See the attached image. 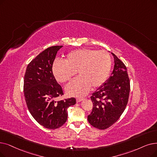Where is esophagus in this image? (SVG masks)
<instances>
[{"instance_id": "34e87169", "label": "esophagus", "mask_w": 157, "mask_h": 157, "mask_svg": "<svg viewBox=\"0 0 157 157\" xmlns=\"http://www.w3.org/2000/svg\"><path fill=\"white\" fill-rule=\"evenodd\" d=\"M85 99L84 98H77L76 99V101L78 102H78H81V101H83Z\"/></svg>"}]
</instances>
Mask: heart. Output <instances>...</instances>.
I'll return each mask as SVG.
<instances>
[{"instance_id":"obj_1","label":"heart","mask_w":157,"mask_h":157,"mask_svg":"<svg viewBox=\"0 0 157 157\" xmlns=\"http://www.w3.org/2000/svg\"><path fill=\"white\" fill-rule=\"evenodd\" d=\"M112 67V58L107 51L81 49L70 52L64 62L56 60L52 65V73L62 83L75 79L66 87L67 93L71 96L81 97L89 92L91 87L97 88L106 81Z\"/></svg>"}]
</instances>
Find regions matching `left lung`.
<instances>
[{
	"instance_id": "left-lung-1",
	"label": "left lung",
	"mask_w": 157,
	"mask_h": 157,
	"mask_svg": "<svg viewBox=\"0 0 157 157\" xmlns=\"http://www.w3.org/2000/svg\"><path fill=\"white\" fill-rule=\"evenodd\" d=\"M112 54L115 63L112 75L90 98L93 108L88 115V121L99 129L110 127L119 119L128 104L130 91L126 67Z\"/></svg>"
}]
</instances>
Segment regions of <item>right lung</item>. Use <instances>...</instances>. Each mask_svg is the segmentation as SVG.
I'll return each mask as SVG.
<instances>
[{
  "instance_id": "right-lung-1",
  "label": "right lung",
  "mask_w": 157,
  "mask_h": 157,
  "mask_svg": "<svg viewBox=\"0 0 157 157\" xmlns=\"http://www.w3.org/2000/svg\"><path fill=\"white\" fill-rule=\"evenodd\" d=\"M62 45L49 47L28 64L24 79L26 105L33 118L44 127L54 129L67 120V108L74 105V98L56 101L63 95L62 88L52 73V65L57 52Z\"/></svg>"
}]
</instances>
